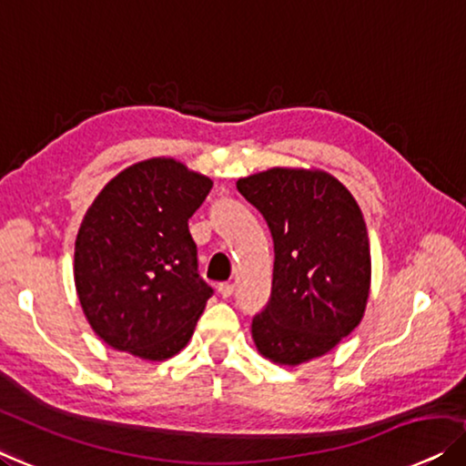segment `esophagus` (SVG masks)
<instances>
[{"label":"esophagus","mask_w":466,"mask_h":466,"mask_svg":"<svg viewBox=\"0 0 466 466\" xmlns=\"http://www.w3.org/2000/svg\"><path fill=\"white\" fill-rule=\"evenodd\" d=\"M218 294L222 296V299H228V296L233 294V283H228V281L218 283Z\"/></svg>","instance_id":"obj_1"}]
</instances>
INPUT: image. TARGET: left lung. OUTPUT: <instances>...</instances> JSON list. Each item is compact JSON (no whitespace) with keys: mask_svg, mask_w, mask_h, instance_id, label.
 Listing matches in <instances>:
<instances>
[{"mask_svg":"<svg viewBox=\"0 0 466 466\" xmlns=\"http://www.w3.org/2000/svg\"><path fill=\"white\" fill-rule=\"evenodd\" d=\"M238 191L275 248L271 299L252 319L256 349L281 366L326 355L366 313L372 260L360 206L332 174L302 167L239 178Z\"/></svg>","mask_w":466,"mask_h":466,"instance_id":"left-lung-1","label":"left lung"}]
</instances>
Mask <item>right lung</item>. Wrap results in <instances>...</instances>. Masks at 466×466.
<instances>
[{
    "label": "right lung",
    "instance_id": "1",
    "mask_svg": "<svg viewBox=\"0 0 466 466\" xmlns=\"http://www.w3.org/2000/svg\"><path fill=\"white\" fill-rule=\"evenodd\" d=\"M212 180L172 157L138 161L105 185L76 239V289L106 345L161 361L193 336L214 289L198 273L188 218Z\"/></svg>",
    "mask_w": 466,
    "mask_h": 466
}]
</instances>
